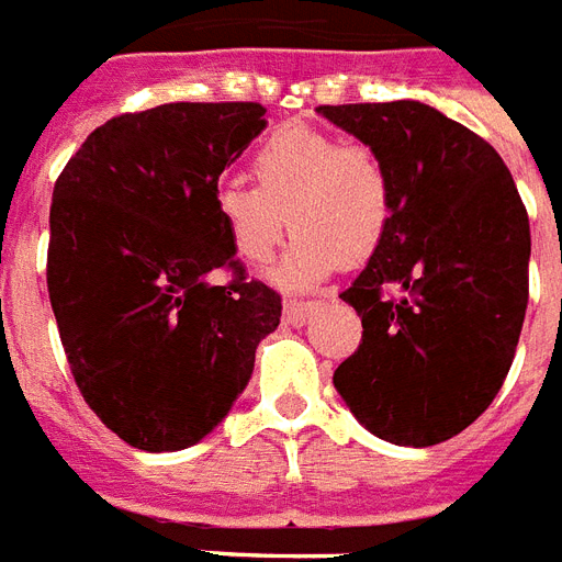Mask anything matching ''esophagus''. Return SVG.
Segmentation results:
<instances>
[{
	"mask_svg": "<svg viewBox=\"0 0 562 562\" xmlns=\"http://www.w3.org/2000/svg\"><path fill=\"white\" fill-rule=\"evenodd\" d=\"M316 311V302H302V299H286L284 319L290 326H305V319Z\"/></svg>",
	"mask_w": 562,
	"mask_h": 562,
	"instance_id": "34e87169",
	"label": "esophagus"
}]
</instances>
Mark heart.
<instances>
[{
    "mask_svg": "<svg viewBox=\"0 0 562 562\" xmlns=\"http://www.w3.org/2000/svg\"><path fill=\"white\" fill-rule=\"evenodd\" d=\"M257 186L225 180L213 206L231 246L246 263H266L278 243L296 231L278 263L286 286H307L331 276L340 260L373 255L391 218V177L364 145H344L311 126H284L251 156Z\"/></svg>",
    "mask_w": 562,
    "mask_h": 562,
    "instance_id": "1",
    "label": "heart"
}]
</instances>
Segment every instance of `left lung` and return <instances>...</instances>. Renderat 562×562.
I'll return each mask as SVG.
<instances>
[{
  "label": "left lung",
  "mask_w": 562,
  "mask_h": 562,
  "mask_svg": "<svg viewBox=\"0 0 562 562\" xmlns=\"http://www.w3.org/2000/svg\"><path fill=\"white\" fill-rule=\"evenodd\" d=\"M385 162L391 218L340 293L361 344L335 370L349 412L391 445L429 447L483 415L516 358L530 222L486 138L417 100L319 105Z\"/></svg>",
  "instance_id": "8db88e82"
}]
</instances>
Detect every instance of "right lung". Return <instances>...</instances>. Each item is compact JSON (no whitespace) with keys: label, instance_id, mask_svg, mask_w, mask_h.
<instances>
[{"label":"right lung","instance_id":"right-lung-1","mask_svg":"<svg viewBox=\"0 0 562 562\" xmlns=\"http://www.w3.org/2000/svg\"><path fill=\"white\" fill-rule=\"evenodd\" d=\"M263 126L260 103L117 115L53 189L46 286L67 364L91 412L147 453L213 432L281 323V296L246 278L213 206L222 171Z\"/></svg>","mask_w":562,"mask_h":562}]
</instances>
